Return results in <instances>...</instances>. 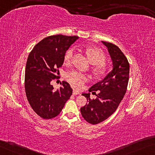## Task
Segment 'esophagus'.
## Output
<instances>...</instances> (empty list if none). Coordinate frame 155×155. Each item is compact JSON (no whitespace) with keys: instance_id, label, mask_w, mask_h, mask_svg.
<instances>
[{"instance_id":"34e87169","label":"esophagus","mask_w":155,"mask_h":155,"mask_svg":"<svg viewBox=\"0 0 155 155\" xmlns=\"http://www.w3.org/2000/svg\"><path fill=\"white\" fill-rule=\"evenodd\" d=\"M80 94V93L78 91H77V90H75V89L73 90V94L74 95V96H76V95H78V94Z\"/></svg>"}]
</instances>
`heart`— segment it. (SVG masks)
<instances>
[{
  "label": "heart",
  "mask_w": 155,
  "mask_h": 155,
  "mask_svg": "<svg viewBox=\"0 0 155 155\" xmlns=\"http://www.w3.org/2000/svg\"><path fill=\"white\" fill-rule=\"evenodd\" d=\"M90 61L94 64L93 71L94 74L98 76L105 75L108 71V67L104 63L106 57L101 49L96 47L89 46L85 49ZM73 56V49L69 48L64 55V62L70 64ZM66 80L70 84L77 89H80L89 80V75L78 71H72L68 72L66 76Z\"/></svg>",
  "instance_id": "obj_1"
}]
</instances>
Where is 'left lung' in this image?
Wrapping results in <instances>:
<instances>
[{
    "label": "left lung",
    "mask_w": 155,
    "mask_h": 155,
    "mask_svg": "<svg viewBox=\"0 0 155 155\" xmlns=\"http://www.w3.org/2000/svg\"><path fill=\"white\" fill-rule=\"evenodd\" d=\"M102 42L107 48L112 59L113 70L89 89L96 95V99L90 98V94H82L87 102L80 108L81 114L86 121L93 125L102 122L115 112L125 96L129 81L130 64L125 54L116 45Z\"/></svg>",
    "instance_id": "8db88e82"
}]
</instances>
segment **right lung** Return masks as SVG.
Listing matches in <instances>:
<instances>
[{
    "mask_svg": "<svg viewBox=\"0 0 155 155\" xmlns=\"http://www.w3.org/2000/svg\"><path fill=\"white\" fill-rule=\"evenodd\" d=\"M77 36L52 35L42 39L28 55L25 66V90L31 107L44 119H51L60 114L73 93L70 84L63 81L62 87L54 90L51 82L58 77L59 68L64 61L66 51Z\"/></svg>",
    "mask_w": 155,
    "mask_h": 155,
    "instance_id": "1",
    "label": "right lung"
}]
</instances>
